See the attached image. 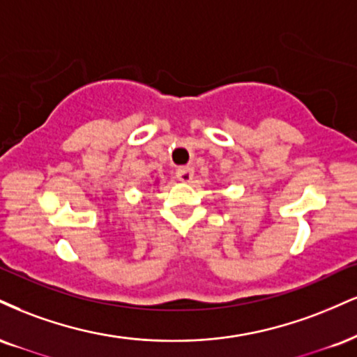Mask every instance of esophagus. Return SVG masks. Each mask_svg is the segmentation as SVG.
I'll return each instance as SVG.
<instances>
[{
	"label": "esophagus",
	"mask_w": 357,
	"mask_h": 357,
	"mask_svg": "<svg viewBox=\"0 0 357 357\" xmlns=\"http://www.w3.org/2000/svg\"><path fill=\"white\" fill-rule=\"evenodd\" d=\"M176 176H178L179 181L190 183L192 179V176H195V171H192L191 166H181L176 169Z\"/></svg>",
	"instance_id": "34e87169"
}]
</instances>
